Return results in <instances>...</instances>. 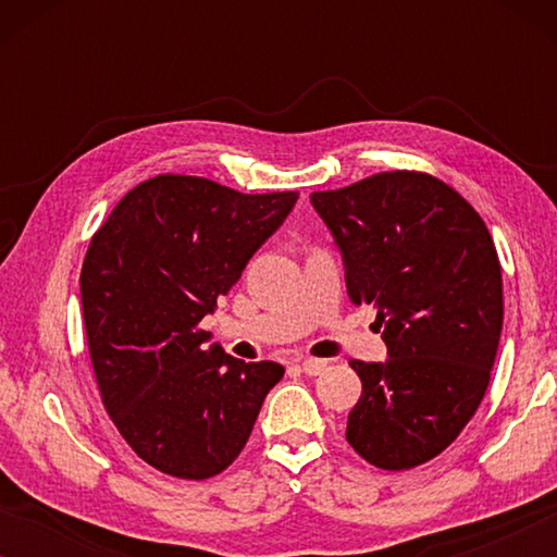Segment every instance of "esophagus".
Instances as JSON below:
<instances>
[{
	"label": "esophagus",
	"mask_w": 557,
	"mask_h": 557,
	"mask_svg": "<svg viewBox=\"0 0 557 557\" xmlns=\"http://www.w3.org/2000/svg\"><path fill=\"white\" fill-rule=\"evenodd\" d=\"M299 364L307 375H319V372L326 368V360H319V357H301Z\"/></svg>",
	"instance_id": "obj_1"
}]
</instances>
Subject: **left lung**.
Returning <instances> with one entry per match:
<instances>
[{
    "mask_svg": "<svg viewBox=\"0 0 557 557\" xmlns=\"http://www.w3.org/2000/svg\"><path fill=\"white\" fill-rule=\"evenodd\" d=\"M337 243L349 301L375 307L385 362H349L362 395L347 441L372 467L431 461L482 403L497 357L502 269L463 197L431 174L383 172L311 193Z\"/></svg>",
    "mask_w": 557,
    "mask_h": 557,
    "instance_id": "8db88e82",
    "label": "left lung"
}]
</instances>
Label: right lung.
Masks as SVG:
<instances>
[{
  "instance_id": "add662e5",
  "label": "right lung",
  "mask_w": 557,
  "mask_h": 557,
  "mask_svg": "<svg viewBox=\"0 0 557 557\" xmlns=\"http://www.w3.org/2000/svg\"><path fill=\"white\" fill-rule=\"evenodd\" d=\"M296 200L159 174L126 193L90 240L81 301L98 391L126 444L164 474L231 467L284 377L278 362L208 347L200 322Z\"/></svg>"
}]
</instances>
